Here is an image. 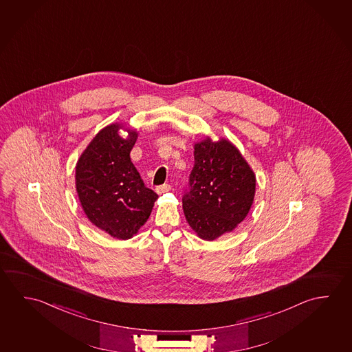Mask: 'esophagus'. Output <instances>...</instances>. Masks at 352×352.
Masks as SVG:
<instances>
[{
  "instance_id": "1",
  "label": "esophagus",
  "mask_w": 352,
  "mask_h": 352,
  "mask_svg": "<svg viewBox=\"0 0 352 352\" xmlns=\"http://www.w3.org/2000/svg\"><path fill=\"white\" fill-rule=\"evenodd\" d=\"M171 190V186L170 185H161L157 186L155 188L156 193L157 195H164V193H166V192L170 191Z\"/></svg>"
}]
</instances>
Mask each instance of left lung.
I'll return each instance as SVG.
<instances>
[{
  "label": "left lung",
  "instance_id": "8db88e82",
  "mask_svg": "<svg viewBox=\"0 0 352 352\" xmlns=\"http://www.w3.org/2000/svg\"><path fill=\"white\" fill-rule=\"evenodd\" d=\"M195 166L184 196L186 221L198 238L213 241L236 229L250 212L256 176L226 138L206 137L193 146Z\"/></svg>",
  "mask_w": 352,
  "mask_h": 352
}]
</instances>
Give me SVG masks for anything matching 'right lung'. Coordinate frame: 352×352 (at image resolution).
Returning <instances> with one entry per match:
<instances>
[{
  "label": "right lung",
  "instance_id": "obj_1",
  "mask_svg": "<svg viewBox=\"0 0 352 352\" xmlns=\"http://www.w3.org/2000/svg\"><path fill=\"white\" fill-rule=\"evenodd\" d=\"M120 129L129 133L126 138L120 137ZM137 139L135 129L112 123L96 134L76 164L75 184L85 214L120 240L137 235L157 199L131 161Z\"/></svg>",
  "mask_w": 352,
  "mask_h": 352
}]
</instances>
